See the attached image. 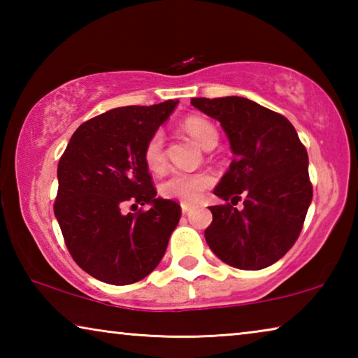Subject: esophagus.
Segmentation results:
<instances>
[{"mask_svg": "<svg viewBox=\"0 0 358 358\" xmlns=\"http://www.w3.org/2000/svg\"><path fill=\"white\" fill-rule=\"evenodd\" d=\"M191 210H192V207L189 203H181V211H183V215H187Z\"/></svg>", "mask_w": 358, "mask_h": 358, "instance_id": "34e87169", "label": "esophagus"}]
</instances>
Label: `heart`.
I'll list each match as a JSON object with an SVG mask.
<instances>
[{"mask_svg": "<svg viewBox=\"0 0 358 358\" xmlns=\"http://www.w3.org/2000/svg\"><path fill=\"white\" fill-rule=\"evenodd\" d=\"M183 128L202 145L203 148H213L217 143V131L215 124L203 117L191 115L183 121ZM145 162L150 171L162 172L167 159L164 151V134L156 131L148 138L143 150ZM215 183L213 175L208 172H181L177 171L169 175L161 183V194L166 199H175L183 203H197L203 197V192Z\"/></svg>", "mask_w": 358, "mask_h": 358, "instance_id": "obj_1", "label": "heart"}]
</instances>
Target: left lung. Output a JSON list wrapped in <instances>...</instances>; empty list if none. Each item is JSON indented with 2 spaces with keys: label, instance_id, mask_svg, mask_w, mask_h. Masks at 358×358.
I'll return each mask as SVG.
<instances>
[{
  "label": "left lung",
  "instance_id": "1",
  "mask_svg": "<svg viewBox=\"0 0 358 358\" xmlns=\"http://www.w3.org/2000/svg\"><path fill=\"white\" fill-rule=\"evenodd\" d=\"M191 104L220 121L235 156L213 191L226 203L210 207L205 240L235 268L270 266L294 246L310 208L305 145L286 117L246 98H192ZM241 198L244 208L235 209Z\"/></svg>",
  "mask_w": 358,
  "mask_h": 358
}]
</instances>
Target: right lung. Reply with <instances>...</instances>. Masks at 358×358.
<instances>
[{"label":"right lung","instance_id":"obj_1","mask_svg":"<svg viewBox=\"0 0 358 358\" xmlns=\"http://www.w3.org/2000/svg\"><path fill=\"white\" fill-rule=\"evenodd\" d=\"M177 102L101 113L78 126L59 157L53 210L72 259L96 280L134 284L164 256L181 208L156 197L143 150ZM128 204L136 214L124 213Z\"/></svg>","mask_w":358,"mask_h":358}]
</instances>
